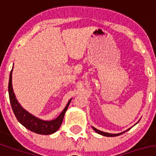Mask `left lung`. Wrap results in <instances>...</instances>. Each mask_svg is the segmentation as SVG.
Returning a JSON list of instances; mask_svg holds the SVG:
<instances>
[{
    "label": "left lung",
    "mask_w": 156,
    "mask_h": 156,
    "mask_svg": "<svg viewBox=\"0 0 156 156\" xmlns=\"http://www.w3.org/2000/svg\"><path fill=\"white\" fill-rule=\"evenodd\" d=\"M93 128H94V130L96 131V132H97V133L100 134V135H104V136H107V137L118 136V135H122V134H124V133H125V132H126V131H123V132H121V133H119V134H110V133H106V132H104V131H99V130L97 129V128H94V127H93ZM129 129H130V128H129ZM129 129H128V130H127V131H128V130H129Z\"/></svg>",
    "instance_id": "obj_1"
}]
</instances>
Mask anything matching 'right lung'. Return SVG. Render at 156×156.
I'll list each match as a JSON object with an SVG mask.
<instances>
[{
	"instance_id": "add662e5",
	"label": "right lung",
	"mask_w": 156,
	"mask_h": 156,
	"mask_svg": "<svg viewBox=\"0 0 156 156\" xmlns=\"http://www.w3.org/2000/svg\"><path fill=\"white\" fill-rule=\"evenodd\" d=\"M11 76H12V70L11 71L9 77V83H8V93H9V99L11 102V108L13 112L15 114L17 120L21 123V125L35 133L40 134V135H51L57 131L60 128L62 123V120L64 118V114L66 111L70 103L71 100L66 104V108L62 111L58 117L52 121H42V120L37 118L36 117L31 115V114L23 109L21 106L15 98V96L12 89V83H11Z\"/></svg>"
}]
</instances>
